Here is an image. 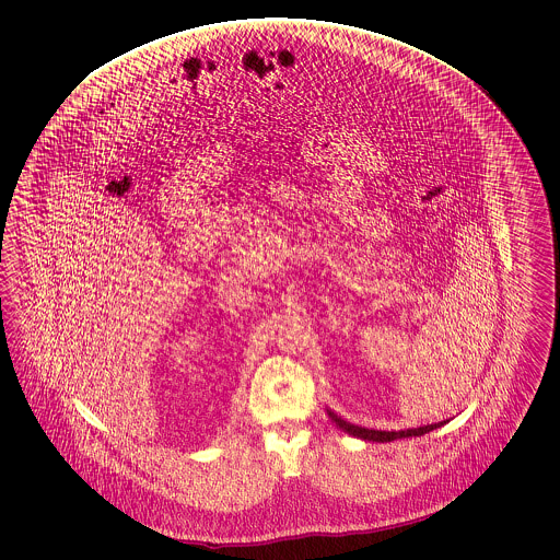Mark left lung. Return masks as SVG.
I'll use <instances>...</instances> for the list:
<instances>
[{
  "mask_svg": "<svg viewBox=\"0 0 560 560\" xmlns=\"http://www.w3.org/2000/svg\"><path fill=\"white\" fill-rule=\"evenodd\" d=\"M326 412H328L330 421L337 424L339 429H342L345 433L353 435L357 440L377 441V443L402 440V438H421L424 433H429V431H433V429H440L441 424L447 423V421H441V423L423 424V427L402 429V431H377V429H365V427H359V424L347 423L345 419H340L339 415H335V412L328 410V408H326Z\"/></svg>",
  "mask_w": 560,
  "mask_h": 560,
  "instance_id": "left-lung-1",
  "label": "left lung"
}]
</instances>
